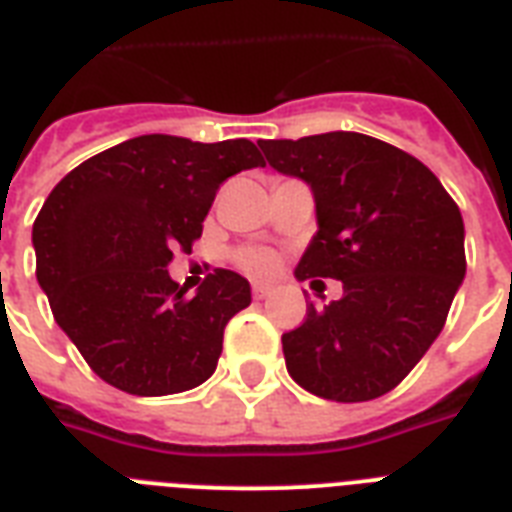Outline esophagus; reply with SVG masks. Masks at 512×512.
I'll return each instance as SVG.
<instances>
[{"instance_id": "obj_1", "label": "esophagus", "mask_w": 512, "mask_h": 512, "mask_svg": "<svg viewBox=\"0 0 512 512\" xmlns=\"http://www.w3.org/2000/svg\"><path fill=\"white\" fill-rule=\"evenodd\" d=\"M271 284H252V295L257 297V300H263V297L271 295Z\"/></svg>"}]
</instances>
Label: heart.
<instances>
[{
	"instance_id": "obj_1",
	"label": "heart",
	"mask_w": 512,
	"mask_h": 512,
	"mask_svg": "<svg viewBox=\"0 0 512 512\" xmlns=\"http://www.w3.org/2000/svg\"><path fill=\"white\" fill-rule=\"evenodd\" d=\"M239 265L244 271L255 273V276H263V273H271L276 268V257L268 252V249H247L239 255Z\"/></svg>"
}]
</instances>
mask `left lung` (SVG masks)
I'll list each match as a JSON object with an SVG mask.
<instances>
[{
  "label": "left lung",
  "mask_w": 512,
  "mask_h": 512,
  "mask_svg": "<svg viewBox=\"0 0 512 512\" xmlns=\"http://www.w3.org/2000/svg\"><path fill=\"white\" fill-rule=\"evenodd\" d=\"M281 175L303 180L319 231L297 281H342V297L281 337L287 372L313 396L372 401L393 390L444 329L465 279V225L433 172L361 132L257 140Z\"/></svg>",
  "instance_id": "obj_1"
}]
</instances>
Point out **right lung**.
I'll return each instance as SVG.
<instances>
[{"mask_svg": "<svg viewBox=\"0 0 512 512\" xmlns=\"http://www.w3.org/2000/svg\"><path fill=\"white\" fill-rule=\"evenodd\" d=\"M252 167L265 162L244 138L140 135L52 188L31 231L36 281L100 380L132 396H170L212 377L225 324L252 303L249 281L217 268L185 297L167 263L201 236L220 183Z\"/></svg>", "mask_w": 512, "mask_h": 512, "instance_id": "right-lung-1", "label": "right lung"}]
</instances>
